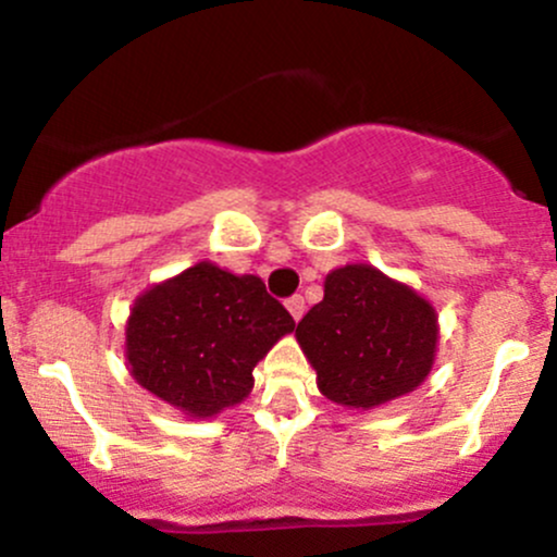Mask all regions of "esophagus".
Wrapping results in <instances>:
<instances>
[{
    "mask_svg": "<svg viewBox=\"0 0 557 557\" xmlns=\"http://www.w3.org/2000/svg\"><path fill=\"white\" fill-rule=\"evenodd\" d=\"M285 306H287V311H290V317L298 319L306 314V300H304V296H293V298H287L285 300Z\"/></svg>",
    "mask_w": 557,
    "mask_h": 557,
    "instance_id": "esophagus-1",
    "label": "esophagus"
}]
</instances>
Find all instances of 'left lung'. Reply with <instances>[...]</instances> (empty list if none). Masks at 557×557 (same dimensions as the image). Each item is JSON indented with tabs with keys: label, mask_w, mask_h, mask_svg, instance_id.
Wrapping results in <instances>:
<instances>
[{
	"label": "left lung",
	"mask_w": 557,
	"mask_h": 557,
	"mask_svg": "<svg viewBox=\"0 0 557 557\" xmlns=\"http://www.w3.org/2000/svg\"><path fill=\"white\" fill-rule=\"evenodd\" d=\"M296 341L324 398L372 411L424 385L440 322L430 298L359 261L324 277V298L300 319Z\"/></svg>",
	"instance_id": "1"
}]
</instances>
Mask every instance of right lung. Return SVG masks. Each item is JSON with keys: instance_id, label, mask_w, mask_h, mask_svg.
Returning a JSON list of instances; mask_svg holds the SVG:
<instances>
[{"instance_id": "add662e5", "label": "right lung", "mask_w": 557, "mask_h": 557, "mask_svg": "<svg viewBox=\"0 0 557 557\" xmlns=\"http://www.w3.org/2000/svg\"><path fill=\"white\" fill-rule=\"evenodd\" d=\"M293 330V317L261 277L203 259L133 300L125 363L140 387L183 419H214L251 395L253 367Z\"/></svg>"}]
</instances>
